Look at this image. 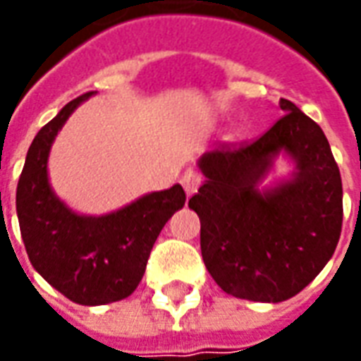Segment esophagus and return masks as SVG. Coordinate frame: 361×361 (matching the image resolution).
<instances>
[{"label": "esophagus", "mask_w": 361, "mask_h": 361, "mask_svg": "<svg viewBox=\"0 0 361 361\" xmlns=\"http://www.w3.org/2000/svg\"><path fill=\"white\" fill-rule=\"evenodd\" d=\"M180 183L183 185L188 195H193L197 189H199V185H201V173H197L195 170H188L180 178Z\"/></svg>", "instance_id": "obj_1"}]
</instances>
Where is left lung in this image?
<instances>
[{"label":"left lung","mask_w":361,"mask_h":361,"mask_svg":"<svg viewBox=\"0 0 361 361\" xmlns=\"http://www.w3.org/2000/svg\"><path fill=\"white\" fill-rule=\"evenodd\" d=\"M284 116L259 139L204 152L203 185L189 199L201 220L207 271L226 294L279 303L310 284L333 257L342 230V180L323 129L280 98ZM286 152L290 180L259 190Z\"/></svg>","instance_id":"obj_1"}]
</instances>
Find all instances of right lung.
I'll list each match as a JSON object with an SVG mask.
<instances>
[{"label":"right lung","instance_id":"right-lung-1","mask_svg":"<svg viewBox=\"0 0 361 361\" xmlns=\"http://www.w3.org/2000/svg\"><path fill=\"white\" fill-rule=\"evenodd\" d=\"M92 94L66 104L36 133L17 185V216L30 263L81 305H104L133 294L160 230L185 204L180 183L104 216H82L59 201L48 181L50 147L75 108Z\"/></svg>","mask_w":361,"mask_h":361}]
</instances>
